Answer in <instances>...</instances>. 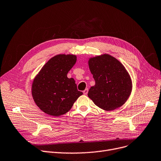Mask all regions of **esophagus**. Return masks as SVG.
<instances>
[{
	"label": "esophagus",
	"instance_id": "1",
	"mask_svg": "<svg viewBox=\"0 0 161 161\" xmlns=\"http://www.w3.org/2000/svg\"><path fill=\"white\" fill-rule=\"evenodd\" d=\"M83 94H84V95H86L87 94V92H88V89H87H87H86L85 90H84V91H83Z\"/></svg>",
	"mask_w": 161,
	"mask_h": 161
}]
</instances>
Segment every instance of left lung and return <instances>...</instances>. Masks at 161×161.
Segmentation results:
<instances>
[{
	"instance_id": "obj_1",
	"label": "left lung",
	"mask_w": 161,
	"mask_h": 161,
	"mask_svg": "<svg viewBox=\"0 0 161 161\" xmlns=\"http://www.w3.org/2000/svg\"><path fill=\"white\" fill-rule=\"evenodd\" d=\"M89 67L95 85L88 97L96 106L112 111L123 106L132 91V81L124 66L115 57L104 54L89 58Z\"/></svg>"
}]
</instances>
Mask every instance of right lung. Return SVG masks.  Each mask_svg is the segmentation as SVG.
Returning a JSON list of instances; mask_svg holds the SVG:
<instances>
[{"label": "right lung", "mask_w": 161, "mask_h": 161, "mask_svg": "<svg viewBox=\"0 0 161 161\" xmlns=\"http://www.w3.org/2000/svg\"><path fill=\"white\" fill-rule=\"evenodd\" d=\"M76 62L74 55H57L50 58L34 79L32 95L41 110L55 117L69 112L83 95L67 74Z\"/></svg>", "instance_id": "right-lung-1"}]
</instances>
